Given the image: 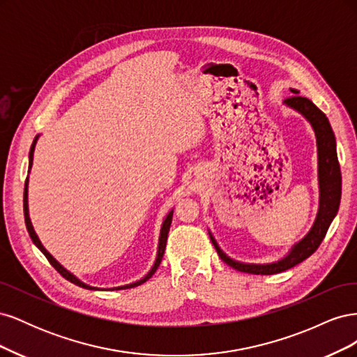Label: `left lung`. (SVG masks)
Segmentation results:
<instances>
[{
	"label": "left lung",
	"mask_w": 357,
	"mask_h": 357,
	"mask_svg": "<svg viewBox=\"0 0 357 357\" xmlns=\"http://www.w3.org/2000/svg\"><path fill=\"white\" fill-rule=\"evenodd\" d=\"M290 92L295 95L284 100L283 104L289 109L299 113L311 125L316 135L317 144V178H319V208L314 223L305 234L304 238L290 247V250L280 257L278 261L268 264H247L235 261L231 256L226 255L220 245L215 241L211 231L208 229L210 240L215 247L219 257L225 264L235 268L236 271L248 274H261L271 275L283 273L286 269L301 264L317 250V247L325 238L332 220L338 213L341 201V169L337 156V142L335 134L331 128L326 114L320 112L311 100L304 98L299 95L298 89L290 88Z\"/></svg>",
	"instance_id": "obj_1"
}]
</instances>
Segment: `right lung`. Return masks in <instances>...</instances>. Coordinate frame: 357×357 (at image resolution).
<instances>
[{
  "mask_svg": "<svg viewBox=\"0 0 357 357\" xmlns=\"http://www.w3.org/2000/svg\"><path fill=\"white\" fill-rule=\"evenodd\" d=\"M38 138H40V134L34 138V142H32V144H31V150H29V167H28V172H31V168H32V160H34V150H36V144H37V142H38ZM28 181H29V176L26 177V181H25V192H24V214H25V223H26V229H28V234H29V236H31V240H32V243H34L37 247H38V250L45 255L46 257H47V261L52 264V266L56 269V271L63 277V278H67L68 282H71V283H74V284H77V286H80V287H83V289H88V290H122V289H131V287H137V286H139V284H143V283H146L147 280L152 277L155 273H156V269H158V266L160 265V261H162V257H164V253H165V247H167V238H168V232H169V226H171V222H172V213H174V208L172 210H169L168 211V214L165 215V219H164V222H162V225H160V232H159V241H158V252H156V259H155V262H153V265H152V268L149 269V273L144 275V277H142L139 280H135V282H132V283H128V284H122V286H117V287H109V289H104V287H95V286H91V284H86L84 282H82V280L79 278V277H75L73 273H70L67 268H63L55 257H53L46 248H45V245L41 244V241H40V238H38V235H37V232L34 231V226H32V223H31V218H29V208H28Z\"/></svg>",
  "mask_w": 357,
  "mask_h": 357,
  "instance_id": "1",
  "label": "right lung"
}]
</instances>
